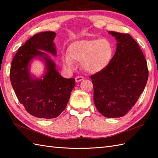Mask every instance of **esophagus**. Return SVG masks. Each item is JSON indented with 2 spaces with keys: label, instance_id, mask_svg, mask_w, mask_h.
Returning <instances> with one entry per match:
<instances>
[{
  "label": "esophagus",
  "instance_id": "esophagus-1",
  "mask_svg": "<svg viewBox=\"0 0 158 158\" xmlns=\"http://www.w3.org/2000/svg\"><path fill=\"white\" fill-rule=\"evenodd\" d=\"M84 79V77H83L81 76H77L75 77V81L76 82H79L82 81V80Z\"/></svg>",
  "mask_w": 158,
  "mask_h": 158
}]
</instances>
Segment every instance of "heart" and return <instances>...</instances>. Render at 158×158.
I'll use <instances>...</instances> for the list:
<instances>
[{"label":"heart","mask_w":158,"mask_h":158,"mask_svg":"<svg viewBox=\"0 0 158 158\" xmlns=\"http://www.w3.org/2000/svg\"><path fill=\"white\" fill-rule=\"evenodd\" d=\"M113 56V47L109 40H82L70 45L68 55L62 56V61L70 69L73 68L74 62H81V66L85 71L96 73L106 68Z\"/></svg>","instance_id":"b5f03b06"}]
</instances>
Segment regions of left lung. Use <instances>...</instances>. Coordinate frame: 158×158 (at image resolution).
Masks as SVG:
<instances>
[{
    "label": "left lung",
    "mask_w": 158,
    "mask_h": 158,
    "mask_svg": "<svg viewBox=\"0 0 158 158\" xmlns=\"http://www.w3.org/2000/svg\"><path fill=\"white\" fill-rule=\"evenodd\" d=\"M117 41L109 64L90 78L94 102L98 112L109 118L126 115L143 92L148 79L146 59L129 34L109 31Z\"/></svg>",
    "instance_id": "obj_1"
}]
</instances>
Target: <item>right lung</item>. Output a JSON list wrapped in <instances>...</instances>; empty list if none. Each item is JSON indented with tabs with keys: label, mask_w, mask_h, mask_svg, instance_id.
Instances as JSON below:
<instances>
[{
	"label": "right lung",
	"mask_w": 158,
	"mask_h": 158,
	"mask_svg": "<svg viewBox=\"0 0 158 158\" xmlns=\"http://www.w3.org/2000/svg\"><path fill=\"white\" fill-rule=\"evenodd\" d=\"M56 35L48 31L33 35L17 52L10 69V80L19 102L28 113L39 118L59 116L66 107L75 85V79L60 75L54 62L42 52L56 56L53 42ZM35 57L45 61L46 70L42 78L36 79L29 73L30 62Z\"/></svg>",
	"instance_id": "right-lung-1"
}]
</instances>
